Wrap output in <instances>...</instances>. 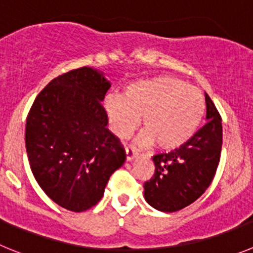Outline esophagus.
<instances>
[{
	"instance_id": "1",
	"label": "esophagus",
	"mask_w": 253,
	"mask_h": 253,
	"mask_svg": "<svg viewBox=\"0 0 253 253\" xmlns=\"http://www.w3.org/2000/svg\"><path fill=\"white\" fill-rule=\"evenodd\" d=\"M137 156V152L133 150V147H126V160L127 161H132L133 159Z\"/></svg>"
}]
</instances>
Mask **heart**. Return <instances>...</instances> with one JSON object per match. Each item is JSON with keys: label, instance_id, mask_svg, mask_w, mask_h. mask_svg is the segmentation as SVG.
I'll return each mask as SVG.
<instances>
[{"label": "heart", "instance_id": "heart-1", "mask_svg": "<svg viewBox=\"0 0 253 253\" xmlns=\"http://www.w3.org/2000/svg\"><path fill=\"white\" fill-rule=\"evenodd\" d=\"M111 131L127 138L140 125L141 146L156 143L160 150H175L185 145L204 116L203 95L194 87L170 76H159L128 84L122 95L110 94L103 101Z\"/></svg>", "mask_w": 253, "mask_h": 253}]
</instances>
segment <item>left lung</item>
I'll use <instances>...</instances> for the list:
<instances>
[{"label": "left lung", "mask_w": 253, "mask_h": 253, "mask_svg": "<svg viewBox=\"0 0 253 253\" xmlns=\"http://www.w3.org/2000/svg\"><path fill=\"white\" fill-rule=\"evenodd\" d=\"M206 124L179 149L155 155V174L143 184V195L155 209L180 211L211 185L222 150V120L206 93Z\"/></svg>", "instance_id": "obj_1"}]
</instances>
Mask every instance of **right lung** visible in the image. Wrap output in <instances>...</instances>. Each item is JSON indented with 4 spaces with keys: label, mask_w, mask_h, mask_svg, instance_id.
<instances>
[{
    "label": "right lung",
    "mask_w": 253,
    "mask_h": 253,
    "mask_svg": "<svg viewBox=\"0 0 253 253\" xmlns=\"http://www.w3.org/2000/svg\"><path fill=\"white\" fill-rule=\"evenodd\" d=\"M110 87L99 70H70L39 93L27 116L31 171L45 194L68 211L98 203L110 176L126 160L118 137L106 127L101 102Z\"/></svg>",
    "instance_id": "right-lung-1"
}]
</instances>
